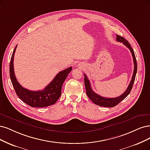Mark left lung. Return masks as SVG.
I'll list each match as a JSON object with an SVG mask.
<instances>
[{"instance_id":"obj_1","label":"left lung","mask_w":150,"mask_h":150,"mask_svg":"<svg viewBox=\"0 0 150 150\" xmlns=\"http://www.w3.org/2000/svg\"><path fill=\"white\" fill-rule=\"evenodd\" d=\"M117 42H119L121 43H123V45H125L127 48H129L130 50L132 55L133 56V63H134V70H133V74L132 76V80L129 84L126 91L122 94L121 96H118L117 97L114 98H107L104 97H102L100 95H98L96 93H95L94 91H92L91 82L87 78V76L84 74V84L86 87V94L88 96L89 99L94 103L95 104L98 105L99 106L102 107H113L116 106L117 104H119V103L123 100L125 98L130 94L131 92V90L133 87V85L134 83V81H135L136 74L137 72V59L135 58V53H134V51L133 50L132 48L131 47L130 44L128 43V41L122 37H120L119 35H117V38H116Z\"/></svg>"}]
</instances>
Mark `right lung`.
<instances>
[{"label":"right lung","mask_w":150,"mask_h":150,"mask_svg":"<svg viewBox=\"0 0 150 150\" xmlns=\"http://www.w3.org/2000/svg\"><path fill=\"white\" fill-rule=\"evenodd\" d=\"M17 46L13 51L10 63V79L17 95L25 104L32 107H45L54 104L61 95L62 86L71 71L72 67L59 72L43 90L29 91L19 84L14 73L13 58Z\"/></svg>","instance_id":"1"}]
</instances>
